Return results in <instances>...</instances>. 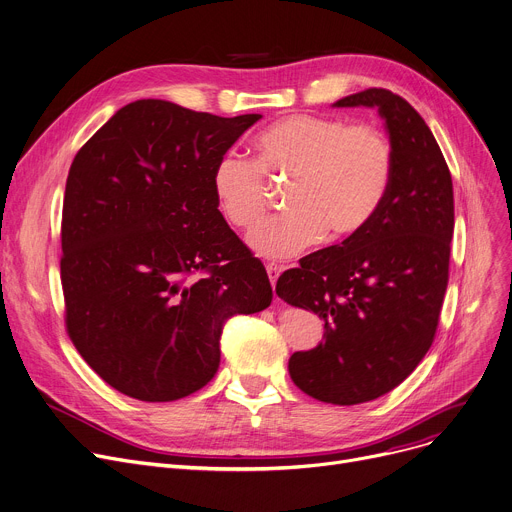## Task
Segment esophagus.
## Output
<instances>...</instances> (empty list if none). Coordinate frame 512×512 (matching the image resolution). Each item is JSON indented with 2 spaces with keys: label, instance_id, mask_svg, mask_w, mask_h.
<instances>
[{
  "label": "esophagus",
  "instance_id": "34e87169",
  "mask_svg": "<svg viewBox=\"0 0 512 512\" xmlns=\"http://www.w3.org/2000/svg\"><path fill=\"white\" fill-rule=\"evenodd\" d=\"M266 272H268V279H270V285L274 287V285H277L279 277H281V272H283V268H281V266H277V264H266Z\"/></svg>",
  "mask_w": 512,
  "mask_h": 512
}]
</instances>
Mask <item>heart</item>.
Here are the masks:
<instances>
[{"label": "heart", "instance_id": "1", "mask_svg": "<svg viewBox=\"0 0 512 512\" xmlns=\"http://www.w3.org/2000/svg\"><path fill=\"white\" fill-rule=\"evenodd\" d=\"M254 164L227 153L213 168L211 186L219 215L233 229H254L270 209L264 182L289 184V215L258 227L250 246L266 258H289L324 231L338 240L361 231L381 207L393 176V147L369 125L334 116L291 114L254 141Z\"/></svg>", "mask_w": 512, "mask_h": 512}]
</instances>
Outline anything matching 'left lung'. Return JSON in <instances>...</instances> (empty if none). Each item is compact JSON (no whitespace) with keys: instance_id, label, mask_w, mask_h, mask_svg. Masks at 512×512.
I'll use <instances>...</instances> for the list:
<instances>
[{"instance_id":"8db88e82","label":"left lung","mask_w":512,"mask_h":512,"mask_svg":"<svg viewBox=\"0 0 512 512\" xmlns=\"http://www.w3.org/2000/svg\"><path fill=\"white\" fill-rule=\"evenodd\" d=\"M334 106H377L393 176L373 219L285 270L277 295L324 320L322 342L289 359L293 383L326 404L371 402L398 387L435 340L455 225L443 151L402 96L369 88Z\"/></svg>"}]
</instances>
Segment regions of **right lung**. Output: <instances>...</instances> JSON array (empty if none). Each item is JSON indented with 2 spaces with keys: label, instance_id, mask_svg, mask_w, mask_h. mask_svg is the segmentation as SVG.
Listing matches in <instances>:
<instances>
[{
  "label": "right lung",
  "instance_id": "obj_1",
  "mask_svg": "<svg viewBox=\"0 0 512 512\" xmlns=\"http://www.w3.org/2000/svg\"><path fill=\"white\" fill-rule=\"evenodd\" d=\"M258 119L137 100L75 155L61 221L65 330L129 398L172 402L205 387L225 322L272 301L211 186L219 157Z\"/></svg>",
  "mask_w": 512,
  "mask_h": 512
}]
</instances>
